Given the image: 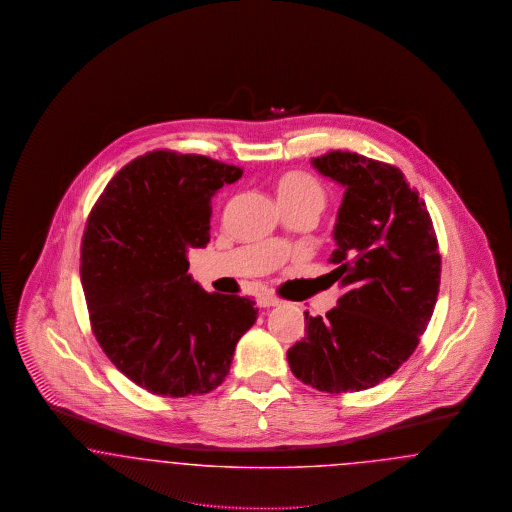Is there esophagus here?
<instances>
[{"mask_svg":"<svg viewBox=\"0 0 512 512\" xmlns=\"http://www.w3.org/2000/svg\"><path fill=\"white\" fill-rule=\"evenodd\" d=\"M278 303H280V299H278V297H274V295H268V293L259 295V299H257V305H259V307H263V309H268V307H276Z\"/></svg>","mask_w":512,"mask_h":512,"instance_id":"obj_1","label":"esophagus"}]
</instances>
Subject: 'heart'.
I'll return each mask as SVG.
<instances>
[{
	"mask_svg": "<svg viewBox=\"0 0 512 512\" xmlns=\"http://www.w3.org/2000/svg\"><path fill=\"white\" fill-rule=\"evenodd\" d=\"M276 197L280 207H305L318 215L326 203V190L313 174L290 171L276 180Z\"/></svg>",
	"mask_w": 512,
	"mask_h": 512,
	"instance_id": "b5f03b06",
	"label": "heart"
}]
</instances>
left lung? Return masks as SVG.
Returning a JSON list of instances; mask_svg holds the SVG:
<instances>
[{"instance_id": "1", "label": "left lung", "mask_w": 512, "mask_h": 512, "mask_svg": "<svg viewBox=\"0 0 512 512\" xmlns=\"http://www.w3.org/2000/svg\"><path fill=\"white\" fill-rule=\"evenodd\" d=\"M311 163L345 188L330 257L345 293L326 317L305 313V338L288 349V363L318 391L368 390L413 355L432 318L441 276L436 230L393 165L349 151Z\"/></svg>"}]
</instances>
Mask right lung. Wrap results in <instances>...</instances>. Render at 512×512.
I'll use <instances>...</instances> for the list:
<instances>
[{"mask_svg":"<svg viewBox=\"0 0 512 512\" xmlns=\"http://www.w3.org/2000/svg\"><path fill=\"white\" fill-rule=\"evenodd\" d=\"M242 174L203 155L151 151L117 172L86 222L80 280L94 336L155 395L219 388L257 320L253 299L207 293L188 274V249L211 238V197Z\"/></svg>","mask_w":512,"mask_h":512,"instance_id":"right-lung-1","label":"right lung"}]
</instances>
